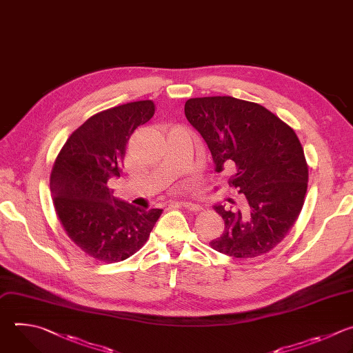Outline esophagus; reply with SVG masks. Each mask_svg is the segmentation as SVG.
Here are the masks:
<instances>
[{"mask_svg": "<svg viewBox=\"0 0 353 353\" xmlns=\"http://www.w3.org/2000/svg\"><path fill=\"white\" fill-rule=\"evenodd\" d=\"M172 204L185 207L186 210H190V211H199V210H200V205L196 204V203H192V201H175V203H172ZM172 204H171V205H172Z\"/></svg>", "mask_w": 353, "mask_h": 353, "instance_id": "1", "label": "esophagus"}]
</instances>
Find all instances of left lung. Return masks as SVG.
<instances>
[{
	"label": "left lung",
	"instance_id": "obj_1",
	"mask_svg": "<svg viewBox=\"0 0 353 353\" xmlns=\"http://www.w3.org/2000/svg\"><path fill=\"white\" fill-rule=\"evenodd\" d=\"M185 115L216 171L234 165L228 183L245 194L239 210L214 205L225 228L210 246L236 259L268 253L295 225L307 190L309 167L295 130L263 105L231 96L189 99Z\"/></svg>",
	"mask_w": 353,
	"mask_h": 353
}]
</instances>
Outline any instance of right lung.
<instances>
[{
  "mask_svg": "<svg viewBox=\"0 0 353 353\" xmlns=\"http://www.w3.org/2000/svg\"><path fill=\"white\" fill-rule=\"evenodd\" d=\"M154 111L152 100H142L94 114L68 137L52 165L57 217L69 239L99 261L118 263L134 254L163 213L115 199L107 185L121 176L130 134Z\"/></svg>",
  "mask_w": 353,
  "mask_h": 353,
  "instance_id": "obj_1",
  "label": "right lung"
}]
</instances>
